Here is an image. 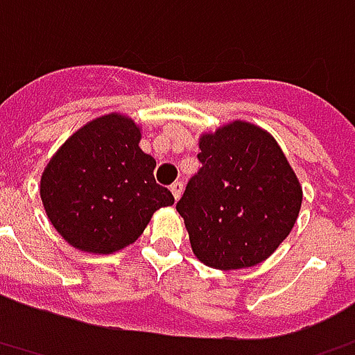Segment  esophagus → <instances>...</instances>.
I'll return each mask as SVG.
<instances>
[{
	"mask_svg": "<svg viewBox=\"0 0 355 355\" xmlns=\"http://www.w3.org/2000/svg\"><path fill=\"white\" fill-rule=\"evenodd\" d=\"M182 190H184V184H182L180 180H177V182H173V184H171V191H173V198L175 199H180Z\"/></svg>",
	"mask_w": 355,
	"mask_h": 355,
	"instance_id": "obj_1",
	"label": "esophagus"
}]
</instances>
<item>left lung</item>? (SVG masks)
I'll return each instance as SVG.
<instances>
[{"label":"left lung","mask_w":355,"mask_h":355,"mask_svg":"<svg viewBox=\"0 0 355 355\" xmlns=\"http://www.w3.org/2000/svg\"><path fill=\"white\" fill-rule=\"evenodd\" d=\"M199 148L201 167L177 203L191 250L222 271L261 263L290 235L303 201L284 152L241 120L205 133Z\"/></svg>","instance_id":"8db88e82"}]
</instances>
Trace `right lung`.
Returning <instances> with one entry per match:
<instances>
[{
    "label": "right lung",
    "mask_w": 355,
    "mask_h": 355,
    "mask_svg": "<svg viewBox=\"0 0 355 355\" xmlns=\"http://www.w3.org/2000/svg\"><path fill=\"white\" fill-rule=\"evenodd\" d=\"M139 141L141 128L131 118L105 114L75 131L44 167L43 207L71 246L92 254L122 250L157 209L175 203Z\"/></svg>",
    "instance_id": "1"
}]
</instances>
